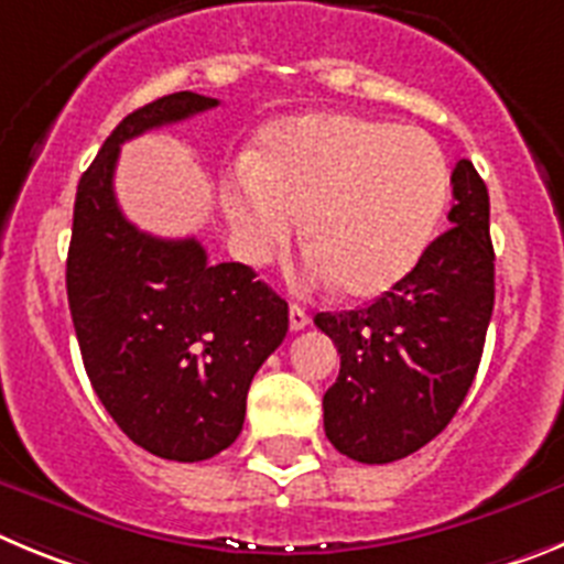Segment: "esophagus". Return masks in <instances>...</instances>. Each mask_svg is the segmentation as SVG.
I'll return each mask as SVG.
<instances>
[{
	"instance_id": "obj_1",
	"label": "esophagus",
	"mask_w": 564,
	"mask_h": 564,
	"mask_svg": "<svg viewBox=\"0 0 564 564\" xmlns=\"http://www.w3.org/2000/svg\"><path fill=\"white\" fill-rule=\"evenodd\" d=\"M311 325V316H307L305 307L291 305V330H305Z\"/></svg>"
}]
</instances>
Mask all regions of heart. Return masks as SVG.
Instances as JSON below:
<instances>
[{
    "label": "heart",
    "instance_id": "b5f03b06",
    "mask_svg": "<svg viewBox=\"0 0 564 564\" xmlns=\"http://www.w3.org/2000/svg\"><path fill=\"white\" fill-rule=\"evenodd\" d=\"M449 194V166L432 134L358 115H302L262 138L223 208L239 253L262 265L307 217V279L376 296L412 271Z\"/></svg>",
    "mask_w": 564,
    "mask_h": 564
}]
</instances>
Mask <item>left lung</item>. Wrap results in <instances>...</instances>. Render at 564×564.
I'll return each mask as SVG.
<instances>
[{
  "mask_svg": "<svg viewBox=\"0 0 564 564\" xmlns=\"http://www.w3.org/2000/svg\"><path fill=\"white\" fill-rule=\"evenodd\" d=\"M449 231L367 307L316 313L341 352L325 392L327 441L358 463H392L441 435L480 367L495 311L488 188L471 161L452 172Z\"/></svg>",
  "mask_w": 564,
  "mask_h": 564,
  "instance_id": "1",
  "label": "left lung"
}]
</instances>
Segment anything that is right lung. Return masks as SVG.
Returning <instances> with one entry per match:
<instances>
[{"instance_id": "1", "label": "right lung", "mask_w": 564, "mask_h": 564, "mask_svg": "<svg viewBox=\"0 0 564 564\" xmlns=\"http://www.w3.org/2000/svg\"><path fill=\"white\" fill-rule=\"evenodd\" d=\"M217 104L186 89L129 112L78 181L67 253L69 313L98 401L129 441L177 463L237 441L248 387L288 333V302L248 265H212L194 237L134 228L112 177L121 143Z\"/></svg>"}]
</instances>
